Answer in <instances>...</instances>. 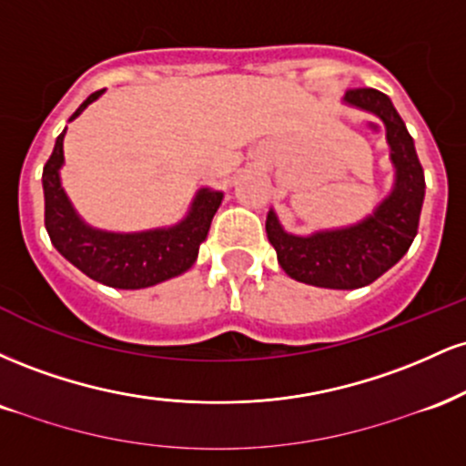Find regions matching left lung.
Instances as JSON below:
<instances>
[{
    "label": "left lung",
    "instance_id": "1",
    "mask_svg": "<svg viewBox=\"0 0 466 466\" xmlns=\"http://www.w3.org/2000/svg\"><path fill=\"white\" fill-rule=\"evenodd\" d=\"M344 103L374 114L386 125L390 159L394 166L392 192L372 215L349 228L322 229L311 237L285 232L276 212L267 215V238L287 276L324 289H360L394 267L419 232L425 175L414 140L405 129L392 100L379 89H349Z\"/></svg>",
    "mask_w": 466,
    "mask_h": 466
}]
</instances>
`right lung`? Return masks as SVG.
Masks as SVG:
<instances>
[{"instance_id": "1", "label": "right lung", "mask_w": 466, "mask_h": 466, "mask_svg": "<svg viewBox=\"0 0 466 466\" xmlns=\"http://www.w3.org/2000/svg\"><path fill=\"white\" fill-rule=\"evenodd\" d=\"M103 92L105 89H100L89 96L69 122L98 100ZM63 137L66 131L56 137L55 151L44 166L46 229L58 254L92 280L114 289L153 287L188 271L199 254V245L210 232L223 192L201 188L192 199L188 215L177 226L131 234L96 229L76 215L61 186L58 170L63 166Z\"/></svg>"}]
</instances>
